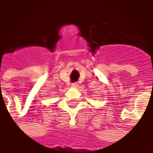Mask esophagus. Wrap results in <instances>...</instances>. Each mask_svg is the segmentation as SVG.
Listing matches in <instances>:
<instances>
[{"label":"esophagus","instance_id":"34e87169","mask_svg":"<svg viewBox=\"0 0 153 153\" xmlns=\"http://www.w3.org/2000/svg\"><path fill=\"white\" fill-rule=\"evenodd\" d=\"M71 86L73 87V88H77V87L79 86V83H73L71 84Z\"/></svg>","mask_w":153,"mask_h":153}]
</instances>
